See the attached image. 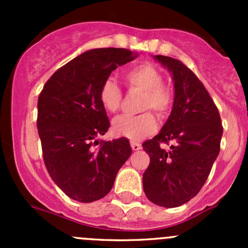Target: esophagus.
I'll return each mask as SVG.
<instances>
[{"label": "esophagus", "mask_w": 248, "mask_h": 248, "mask_svg": "<svg viewBox=\"0 0 248 248\" xmlns=\"http://www.w3.org/2000/svg\"><path fill=\"white\" fill-rule=\"evenodd\" d=\"M131 147L133 151H139V150H141V144L137 141H131Z\"/></svg>", "instance_id": "34e87169"}]
</instances>
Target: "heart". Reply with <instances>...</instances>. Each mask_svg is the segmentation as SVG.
I'll return each instance as SVG.
<instances>
[{"label":"heart","mask_w":248,"mask_h":248,"mask_svg":"<svg viewBox=\"0 0 248 248\" xmlns=\"http://www.w3.org/2000/svg\"><path fill=\"white\" fill-rule=\"evenodd\" d=\"M122 77L129 87L144 92L141 110L152 109L161 116L168 114L172 107L174 96L170 90L163 85V76L156 67L150 63H140L124 72ZM99 101L103 108L111 114L120 109L122 92L114 80H104L99 90ZM111 129L115 136L136 141L156 131L157 120L149 111L137 116L122 115L112 121Z\"/></svg>","instance_id":"b5f03b06"}]
</instances>
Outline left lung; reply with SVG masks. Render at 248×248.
<instances>
[{
	"label": "left lung",
	"instance_id": "left-lung-1",
	"mask_svg": "<svg viewBox=\"0 0 248 248\" xmlns=\"http://www.w3.org/2000/svg\"><path fill=\"white\" fill-rule=\"evenodd\" d=\"M172 76L174 104L156 137L142 142L150 164L142 175L147 199L176 207L196 197L221 149L223 133L218 109L198 77L172 57L156 55ZM171 143L169 149L163 144Z\"/></svg>",
	"mask_w": 248,
	"mask_h": 248
}]
</instances>
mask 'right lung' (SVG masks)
Returning <instances> with one entry per match:
<instances>
[{"label":"right lung","instance_id":"add662e5","mask_svg":"<svg viewBox=\"0 0 248 248\" xmlns=\"http://www.w3.org/2000/svg\"><path fill=\"white\" fill-rule=\"evenodd\" d=\"M137 56L122 47L89 50L57 69L39 94L37 128L44 163L55 184L74 201L106 197L131 156L128 139L96 138L110 127L99 101L102 84Z\"/></svg>","mask_w":248,"mask_h":248}]
</instances>
